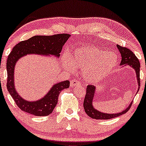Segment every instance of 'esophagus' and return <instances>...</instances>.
Returning <instances> with one entry per match:
<instances>
[{"mask_svg":"<svg viewBox=\"0 0 146 146\" xmlns=\"http://www.w3.org/2000/svg\"><path fill=\"white\" fill-rule=\"evenodd\" d=\"M80 84H81L80 82L77 80H76V79L72 80L70 82V86L71 87H74V86H75L80 85Z\"/></svg>","mask_w":146,"mask_h":146,"instance_id":"esophagus-1","label":"esophagus"}]
</instances>
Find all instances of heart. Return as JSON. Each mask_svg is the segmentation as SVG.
<instances>
[{
  "label": "heart",
  "instance_id": "obj_1",
  "mask_svg": "<svg viewBox=\"0 0 146 146\" xmlns=\"http://www.w3.org/2000/svg\"><path fill=\"white\" fill-rule=\"evenodd\" d=\"M117 57L113 52H107L97 46H81L64 58L63 66L68 70L74 66L84 72V78L88 83L94 84L107 76L114 69Z\"/></svg>",
  "mask_w": 146,
  "mask_h": 146
}]
</instances>
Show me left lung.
Here are the masks:
<instances>
[{
    "mask_svg": "<svg viewBox=\"0 0 146 146\" xmlns=\"http://www.w3.org/2000/svg\"><path fill=\"white\" fill-rule=\"evenodd\" d=\"M117 48L119 49V52L121 56V60L120 65L121 66L129 65L131 66L133 69L135 70L136 73V77L139 86H140V78H139V68H140V64H139V60L135 56V55L130 50L127 48L125 47L121 46L119 45H117ZM139 89V87L137 92ZM96 90V87L93 85H88L86 88V93L84 100L83 106L84 108L85 112L86 114L93 119H109L111 118H114L115 117H118L119 115L126 113L127 111L130 109L131 106L132 104V102L126 109L121 111L120 113H106L98 111L94 108L92 105L94 96Z\"/></svg>",
    "mask_w": 146,
    "mask_h": 146,
    "instance_id": "obj_1",
    "label": "left lung"
}]
</instances>
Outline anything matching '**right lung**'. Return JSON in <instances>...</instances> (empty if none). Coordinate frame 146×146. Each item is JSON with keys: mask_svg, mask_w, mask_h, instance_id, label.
<instances>
[{"mask_svg": "<svg viewBox=\"0 0 146 146\" xmlns=\"http://www.w3.org/2000/svg\"><path fill=\"white\" fill-rule=\"evenodd\" d=\"M70 35L58 34L51 36H35L31 38L20 42L9 54L7 62L8 91L13 97L16 104L21 110L36 116H45L52 112L56 106L60 92L68 88L69 80L56 84L46 95L38 101L29 102L18 94L14 84V70L17 60L28 54L54 55L59 57L62 46Z\"/></svg>", "mask_w": 146, "mask_h": 146, "instance_id": "right-lung-1", "label": "right lung"}]
</instances>
